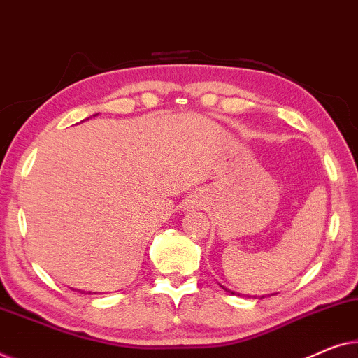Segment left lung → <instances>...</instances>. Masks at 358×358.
I'll list each match as a JSON object with an SVG mask.
<instances>
[{
    "instance_id": "obj_1",
    "label": "left lung",
    "mask_w": 358,
    "mask_h": 358,
    "mask_svg": "<svg viewBox=\"0 0 358 358\" xmlns=\"http://www.w3.org/2000/svg\"><path fill=\"white\" fill-rule=\"evenodd\" d=\"M225 290H227V289H225ZM230 294H234V292H230ZM259 299H263V296H259Z\"/></svg>"
}]
</instances>
